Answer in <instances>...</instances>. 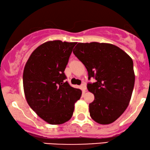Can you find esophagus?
<instances>
[{
    "mask_svg": "<svg viewBox=\"0 0 150 150\" xmlns=\"http://www.w3.org/2000/svg\"><path fill=\"white\" fill-rule=\"evenodd\" d=\"M81 89L83 90V91H85V92L87 91V87H86V83H82L81 85Z\"/></svg>",
    "mask_w": 150,
    "mask_h": 150,
    "instance_id": "esophagus-1",
    "label": "esophagus"
}]
</instances>
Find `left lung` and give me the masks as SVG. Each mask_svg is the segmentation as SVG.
Segmentation results:
<instances>
[{
    "label": "left lung",
    "mask_w": 150,
    "mask_h": 150,
    "mask_svg": "<svg viewBox=\"0 0 150 150\" xmlns=\"http://www.w3.org/2000/svg\"><path fill=\"white\" fill-rule=\"evenodd\" d=\"M75 56L88 72L87 88L94 94L89 105L90 115L97 123L109 124L115 121L129 104L134 85L133 62L117 46L109 43H79Z\"/></svg>",
    "instance_id": "left-lung-1"
}]
</instances>
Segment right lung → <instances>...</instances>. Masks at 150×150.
<instances>
[{
    "mask_svg": "<svg viewBox=\"0 0 150 150\" xmlns=\"http://www.w3.org/2000/svg\"><path fill=\"white\" fill-rule=\"evenodd\" d=\"M77 43L48 41L39 46L28 58L23 73L27 103L39 116L50 124L69 120L81 90L65 81L64 71Z\"/></svg>",
    "mask_w": 150,
    "mask_h": 150,
    "instance_id": "add662e5",
    "label": "right lung"
}]
</instances>
